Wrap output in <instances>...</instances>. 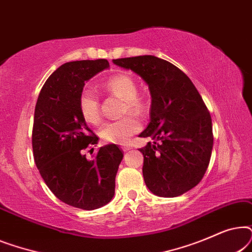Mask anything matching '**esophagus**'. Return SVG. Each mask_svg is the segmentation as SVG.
<instances>
[{"instance_id":"1","label":"esophagus","mask_w":252,"mask_h":252,"mask_svg":"<svg viewBox=\"0 0 252 252\" xmlns=\"http://www.w3.org/2000/svg\"><path fill=\"white\" fill-rule=\"evenodd\" d=\"M122 148H123L124 151H128V150L132 149V147L128 146V144H124V146H122Z\"/></svg>"}]
</instances>
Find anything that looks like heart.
Listing matches in <instances>:
<instances>
[{"mask_svg":"<svg viewBox=\"0 0 252 252\" xmlns=\"http://www.w3.org/2000/svg\"><path fill=\"white\" fill-rule=\"evenodd\" d=\"M103 87L110 94L124 98L123 113L132 112L142 115L147 111L146 99L137 95V85L132 77L127 74H116L104 82ZM79 111L82 118L89 124L97 125L102 119L101 102L98 96L89 89H84L79 95ZM140 129V122L135 116L128 115L123 118L105 123L102 126L99 136L108 143H126L132 135Z\"/></svg>","mask_w":252,"mask_h":252,"instance_id":"b5f03b06","label":"heart"}]
</instances>
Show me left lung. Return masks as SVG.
I'll use <instances>...</instances> for the list:
<instances>
[{"mask_svg": "<svg viewBox=\"0 0 252 252\" xmlns=\"http://www.w3.org/2000/svg\"><path fill=\"white\" fill-rule=\"evenodd\" d=\"M149 86L150 123L140 134L151 137L143 154V178L151 192L175 197L199 184L213 147L212 120L190 79L170 62L144 56L113 60Z\"/></svg>", "mask_w": 252, "mask_h": 252, "instance_id": "1", "label": "left lung"}]
</instances>
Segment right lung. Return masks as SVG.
<instances>
[{
    "label": "right lung",
    "instance_id": "add662e5",
    "mask_svg": "<svg viewBox=\"0 0 252 252\" xmlns=\"http://www.w3.org/2000/svg\"><path fill=\"white\" fill-rule=\"evenodd\" d=\"M106 67V60L63 64L47 79L34 111L32 148L37 170L58 199L82 210L111 201L124 157L116 144L99 148L92 160L84 155L98 137L79 111V95L85 81Z\"/></svg>",
    "mask_w": 252,
    "mask_h": 252
}]
</instances>
